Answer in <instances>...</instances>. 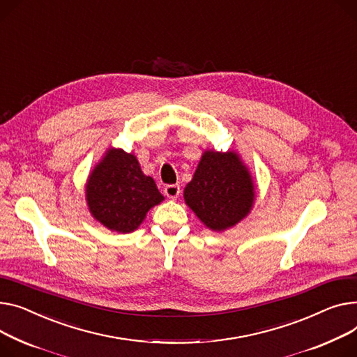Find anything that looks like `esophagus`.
I'll use <instances>...</instances> for the list:
<instances>
[{
	"label": "esophagus",
	"instance_id": "34e87169",
	"mask_svg": "<svg viewBox=\"0 0 357 357\" xmlns=\"http://www.w3.org/2000/svg\"><path fill=\"white\" fill-rule=\"evenodd\" d=\"M163 192L168 198L175 199L181 192V188H179V185H166L165 189H163Z\"/></svg>",
	"mask_w": 357,
	"mask_h": 357
}]
</instances>
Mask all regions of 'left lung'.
<instances>
[{
    "label": "left lung",
    "mask_w": 357,
    "mask_h": 357,
    "mask_svg": "<svg viewBox=\"0 0 357 357\" xmlns=\"http://www.w3.org/2000/svg\"><path fill=\"white\" fill-rule=\"evenodd\" d=\"M183 199L206 228L221 232L251 212L255 186L250 169L235 151L206 149L183 189Z\"/></svg>",
    "instance_id": "1"
}]
</instances>
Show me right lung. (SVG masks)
I'll use <instances>...</instances> for the list:
<instances>
[{
	"label": "right lung",
	"instance_id": "add662e5",
	"mask_svg": "<svg viewBox=\"0 0 357 357\" xmlns=\"http://www.w3.org/2000/svg\"><path fill=\"white\" fill-rule=\"evenodd\" d=\"M84 191L91 217L121 234L137 229L148 211L165 199L137 158L116 148H109L91 169Z\"/></svg>",
	"mask_w": 357,
	"mask_h": 357
}]
</instances>
